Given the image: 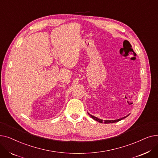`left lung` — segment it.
Masks as SVG:
<instances>
[{
  "instance_id": "1",
  "label": "left lung",
  "mask_w": 158,
  "mask_h": 158,
  "mask_svg": "<svg viewBox=\"0 0 158 158\" xmlns=\"http://www.w3.org/2000/svg\"><path fill=\"white\" fill-rule=\"evenodd\" d=\"M88 114L91 117H92L94 120H96V121H97V122H100V123H114V122H119L120 120H122V119H123V118H126L127 117H128V115L127 116H126V117H123V118H120V119H117V120H101V119H100V118H97V117H94V116H93V115H92V114H90L89 113H88Z\"/></svg>"
}]
</instances>
